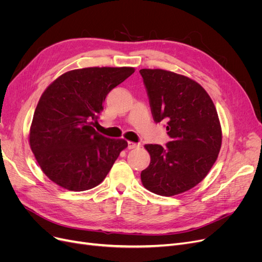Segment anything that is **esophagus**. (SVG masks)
Wrapping results in <instances>:
<instances>
[{
	"mask_svg": "<svg viewBox=\"0 0 262 262\" xmlns=\"http://www.w3.org/2000/svg\"><path fill=\"white\" fill-rule=\"evenodd\" d=\"M141 144L139 143H134V142H128V148L129 149H133V148H138L140 147Z\"/></svg>",
	"mask_w": 262,
	"mask_h": 262,
	"instance_id": "1",
	"label": "esophagus"
}]
</instances>
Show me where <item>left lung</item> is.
Segmentation results:
<instances>
[{
	"label": "left lung",
	"instance_id": "left-lung-1",
	"mask_svg": "<svg viewBox=\"0 0 262 262\" xmlns=\"http://www.w3.org/2000/svg\"><path fill=\"white\" fill-rule=\"evenodd\" d=\"M155 122L165 121L171 138L166 146L146 144L148 167L141 172L150 192L171 196L201 182L215 163L222 145L217 112L203 87L185 75L142 69Z\"/></svg>",
	"mask_w": 262,
	"mask_h": 262
}]
</instances>
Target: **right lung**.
Instances as JSON below:
<instances>
[{
    "label": "right lung",
    "mask_w": 262,
    "mask_h": 262,
    "mask_svg": "<svg viewBox=\"0 0 262 262\" xmlns=\"http://www.w3.org/2000/svg\"><path fill=\"white\" fill-rule=\"evenodd\" d=\"M133 73L128 67L72 70L42 93L30 125L29 144L54 184L84 191L106 178L128 142L101 136L93 124L108 93Z\"/></svg>",
    "instance_id": "obj_1"
}]
</instances>
